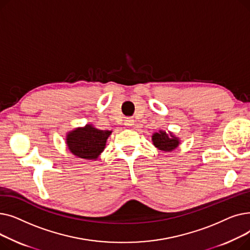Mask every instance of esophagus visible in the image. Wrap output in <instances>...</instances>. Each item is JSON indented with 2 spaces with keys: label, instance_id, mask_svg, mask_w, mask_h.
Segmentation results:
<instances>
[{
  "label": "esophagus",
  "instance_id": "1",
  "mask_svg": "<svg viewBox=\"0 0 250 250\" xmlns=\"http://www.w3.org/2000/svg\"><path fill=\"white\" fill-rule=\"evenodd\" d=\"M125 125L126 126H132L134 125V120L132 117H126L125 120Z\"/></svg>",
  "mask_w": 250,
  "mask_h": 250
}]
</instances>
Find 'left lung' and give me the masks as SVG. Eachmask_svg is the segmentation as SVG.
<instances>
[{"mask_svg": "<svg viewBox=\"0 0 250 250\" xmlns=\"http://www.w3.org/2000/svg\"><path fill=\"white\" fill-rule=\"evenodd\" d=\"M152 141L155 147L165 152L174 150L179 144L178 139L174 137L172 133L167 134L166 132H163V130H160L159 133H155L152 137Z\"/></svg>", "mask_w": 250, "mask_h": 250, "instance_id": "obj_1", "label": "left lung"}]
</instances>
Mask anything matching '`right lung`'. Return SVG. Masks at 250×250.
<instances>
[{"label": "right lung", "mask_w": 250, "mask_h": 250, "mask_svg": "<svg viewBox=\"0 0 250 250\" xmlns=\"http://www.w3.org/2000/svg\"><path fill=\"white\" fill-rule=\"evenodd\" d=\"M110 134V130H101L87 125L68 135L67 145L70 151L80 158L97 159Z\"/></svg>", "instance_id": "obj_1"}]
</instances>
